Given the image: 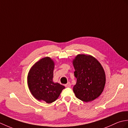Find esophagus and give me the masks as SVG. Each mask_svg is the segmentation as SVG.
Returning a JSON list of instances; mask_svg holds the SVG:
<instances>
[{"instance_id": "1", "label": "esophagus", "mask_w": 128, "mask_h": 128, "mask_svg": "<svg viewBox=\"0 0 128 128\" xmlns=\"http://www.w3.org/2000/svg\"><path fill=\"white\" fill-rule=\"evenodd\" d=\"M65 86L66 87V88H70L71 87V84H70V82H68L65 85Z\"/></svg>"}]
</instances>
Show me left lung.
Returning <instances> with one entry per match:
<instances>
[{"label": "left lung", "instance_id": "8db88e82", "mask_svg": "<svg viewBox=\"0 0 128 128\" xmlns=\"http://www.w3.org/2000/svg\"><path fill=\"white\" fill-rule=\"evenodd\" d=\"M76 83L73 87L76 97L84 102L92 101L104 90L106 74L102 65L93 56L78 54L72 60Z\"/></svg>", "mask_w": 128, "mask_h": 128}]
</instances>
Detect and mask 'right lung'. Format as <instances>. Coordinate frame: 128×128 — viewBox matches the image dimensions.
Here are the masks:
<instances>
[{
  "mask_svg": "<svg viewBox=\"0 0 128 128\" xmlns=\"http://www.w3.org/2000/svg\"><path fill=\"white\" fill-rule=\"evenodd\" d=\"M55 63L50 57L40 59L30 69L28 84L30 91L35 98L51 103L58 98L65 87L54 82L53 70Z\"/></svg>",
  "mask_w": 128,
  "mask_h": 128,
  "instance_id": "1",
  "label": "right lung"
}]
</instances>
